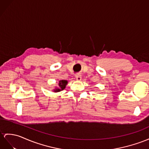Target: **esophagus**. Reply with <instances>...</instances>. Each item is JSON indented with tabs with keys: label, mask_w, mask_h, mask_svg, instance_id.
Segmentation results:
<instances>
[{
	"label": "esophagus",
	"mask_w": 149,
	"mask_h": 149,
	"mask_svg": "<svg viewBox=\"0 0 149 149\" xmlns=\"http://www.w3.org/2000/svg\"><path fill=\"white\" fill-rule=\"evenodd\" d=\"M75 78H76V79H77V81H80L81 79V75H80L79 74H78L76 75Z\"/></svg>",
	"instance_id": "obj_1"
}]
</instances>
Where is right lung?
Returning a JSON list of instances; mask_svg holds the SVG:
<instances>
[{
	"label": "right lung",
	"mask_w": 149,
	"mask_h": 149,
	"mask_svg": "<svg viewBox=\"0 0 149 149\" xmlns=\"http://www.w3.org/2000/svg\"><path fill=\"white\" fill-rule=\"evenodd\" d=\"M68 81L67 80H65V79H61V80L59 81V84H58V86H56L55 88L53 90L52 92H59L62 91L65 88H66V86L67 85Z\"/></svg>",
	"instance_id": "add662e5"
}]
</instances>
